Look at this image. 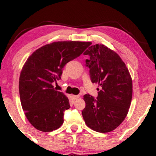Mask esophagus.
I'll return each mask as SVG.
<instances>
[{"label": "esophagus", "instance_id": "1", "mask_svg": "<svg viewBox=\"0 0 156 156\" xmlns=\"http://www.w3.org/2000/svg\"><path fill=\"white\" fill-rule=\"evenodd\" d=\"M72 98H73V100H77V99L79 98L80 96H79V95H72Z\"/></svg>", "mask_w": 156, "mask_h": 156}]
</instances>
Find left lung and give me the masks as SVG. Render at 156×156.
<instances>
[{"instance_id": "8db88e82", "label": "left lung", "mask_w": 156, "mask_h": 156, "mask_svg": "<svg viewBox=\"0 0 156 156\" xmlns=\"http://www.w3.org/2000/svg\"><path fill=\"white\" fill-rule=\"evenodd\" d=\"M84 55H90L86 66L90 68L92 83L101 89L97 99L90 95L83 96L86 107L82 115L90 129L99 133L115 130L128 113L133 94L132 78L119 55L103 44L91 45Z\"/></svg>"}]
</instances>
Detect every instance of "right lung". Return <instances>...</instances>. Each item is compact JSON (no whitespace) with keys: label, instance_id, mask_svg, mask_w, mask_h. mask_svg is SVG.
<instances>
[{"label":"right lung","instance_id":"right-lung-1","mask_svg":"<svg viewBox=\"0 0 156 156\" xmlns=\"http://www.w3.org/2000/svg\"><path fill=\"white\" fill-rule=\"evenodd\" d=\"M89 42L58 41L31 54L23 66L19 78L20 103L27 119L37 130L51 132L63 123V113L69 100L55 90L53 83L61 78L68 62L76 58Z\"/></svg>","mask_w":156,"mask_h":156}]
</instances>
